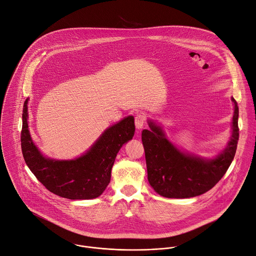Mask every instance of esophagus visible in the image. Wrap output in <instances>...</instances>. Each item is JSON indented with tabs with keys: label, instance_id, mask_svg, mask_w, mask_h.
<instances>
[{
	"label": "esophagus",
	"instance_id": "1",
	"mask_svg": "<svg viewBox=\"0 0 256 256\" xmlns=\"http://www.w3.org/2000/svg\"><path fill=\"white\" fill-rule=\"evenodd\" d=\"M144 122H146V116L142 112L136 114V116L134 118V124H136V128L138 130H140L144 126Z\"/></svg>",
	"mask_w": 256,
	"mask_h": 256
}]
</instances>
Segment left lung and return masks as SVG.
I'll return each mask as SVG.
<instances>
[{
  "mask_svg": "<svg viewBox=\"0 0 256 256\" xmlns=\"http://www.w3.org/2000/svg\"><path fill=\"white\" fill-rule=\"evenodd\" d=\"M234 103L232 136L226 149L212 159H206L180 151L165 136L161 126L149 120L150 130L142 132L148 180L160 196L188 198L212 188L231 165L239 140L237 102Z\"/></svg>",
  "mask_w": 256,
  "mask_h": 256,
  "instance_id": "8db88e82",
  "label": "left lung"
}]
</instances>
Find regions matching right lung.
<instances>
[{
	"label": "right lung",
	"mask_w": 256,
	"mask_h": 256,
	"mask_svg": "<svg viewBox=\"0 0 256 256\" xmlns=\"http://www.w3.org/2000/svg\"><path fill=\"white\" fill-rule=\"evenodd\" d=\"M28 98L22 114L21 149L24 160L50 192L68 200L98 198L110 182L112 168L122 144L134 134V116L109 126L81 157L74 160L46 158L32 142L28 128Z\"/></svg>",
	"instance_id": "right-lung-1"
}]
</instances>
